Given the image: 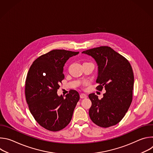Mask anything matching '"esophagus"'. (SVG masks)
<instances>
[{
    "label": "esophagus",
    "instance_id": "1",
    "mask_svg": "<svg viewBox=\"0 0 153 153\" xmlns=\"http://www.w3.org/2000/svg\"><path fill=\"white\" fill-rule=\"evenodd\" d=\"M80 97L81 99H86L87 97V95H86L85 94H81L80 95Z\"/></svg>",
    "mask_w": 153,
    "mask_h": 153
}]
</instances>
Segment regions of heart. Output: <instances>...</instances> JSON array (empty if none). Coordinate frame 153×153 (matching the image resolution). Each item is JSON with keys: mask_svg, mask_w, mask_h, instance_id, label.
<instances>
[{"mask_svg": "<svg viewBox=\"0 0 153 153\" xmlns=\"http://www.w3.org/2000/svg\"><path fill=\"white\" fill-rule=\"evenodd\" d=\"M85 63H86V62H85Z\"/></svg>", "mask_w": 153, "mask_h": 153, "instance_id": "1", "label": "heart"}]
</instances>
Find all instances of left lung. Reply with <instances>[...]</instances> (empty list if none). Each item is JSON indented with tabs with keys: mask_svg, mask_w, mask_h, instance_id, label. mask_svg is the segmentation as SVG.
Listing matches in <instances>:
<instances>
[{
	"mask_svg": "<svg viewBox=\"0 0 153 153\" xmlns=\"http://www.w3.org/2000/svg\"><path fill=\"white\" fill-rule=\"evenodd\" d=\"M93 57L98 65L96 89L106 93L99 99L94 93L88 97L92 105L89 110L91 120L108 128L123 118L132 102L134 74L129 61L111 47L102 46L82 52Z\"/></svg>",
	"mask_w": 153,
	"mask_h": 153,
	"instance_id": "obj_1",
	"label": "left lung"
}]
</instances>
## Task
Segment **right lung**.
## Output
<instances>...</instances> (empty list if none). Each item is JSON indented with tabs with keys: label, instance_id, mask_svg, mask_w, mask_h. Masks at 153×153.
Listing matches in <instances>:
<instances>
[{
	"label": "right lung",
	"instance_id": "obj_1",
	"mask_svg": "<svg viewBox=\"0 0 153 153\" xmlns=\"http://www.w3.org/2000/svg\"><path fill=\"white\" fill-rule=\"evenodd\" d=\"M79 52L53 50L36 59L25 81V97L29 110L37 122L51 131H58L70 122L80 96L70 90L64 98L57 94L64 79L63 66Z\"/></svg>",
	"mask_w": 153,
	"mask_h": 153
}]
</instances>
